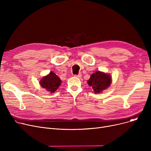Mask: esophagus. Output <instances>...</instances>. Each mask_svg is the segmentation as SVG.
<instances>
[{
  "label": "esophagus",
  "instance_id": "obj_1",
  "mask_svg": "<svg viewBox=\"0 0 151 151\" xmlns=\"http://www.w3.org/2000/svg\"><path fill=\"white\" fill-rule=\"evenodd\" d=\"M75 77H76V78H80L81 77V73H80V74H78V75H74Z\"/></svg>",
  "mask_w": 151,
  "mask_h": 151
}]
</instances>
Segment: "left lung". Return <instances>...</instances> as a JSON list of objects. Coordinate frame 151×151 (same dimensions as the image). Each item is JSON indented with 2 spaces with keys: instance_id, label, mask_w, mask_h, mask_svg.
Segmentation results:
<instances>
[{
  "instance_id": "left-lung-1",
  "label": "left lung",
  "mask_w": 151,
  "mask_h": 151,
  "mask_svg": "<svg viewBox=\"0 0 151 151\" xmlns=\"http://www.w3.org/2000/svg\"><path fill=\"white\" fill-rule=\"evenodd\" d=\"M112 82L110 75L100 71H96L91 75L88 84L93 89L95 93H100L108 89Z\"/></svg>"
}]
</instances>
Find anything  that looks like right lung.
Returning <instances> with one entry per match:
<instances>
[{
	"label": "right lung",
	"instance_id": "right-lung-1",
	"mask_svg": "<svg viewBox=\"0 0 151 151\" xmlns=\"http://www.w3.org/2000/svg\"><path fill=\"white\" fill-rule=\"evenodd\" d=\"M62 83L60 78L52 71H50L48 75L43 76L39 81L42 88L51 93L56 92Z\"/></svg>",
	"mask_w": 151,
	"mask_h": 151
}]
</instances>
